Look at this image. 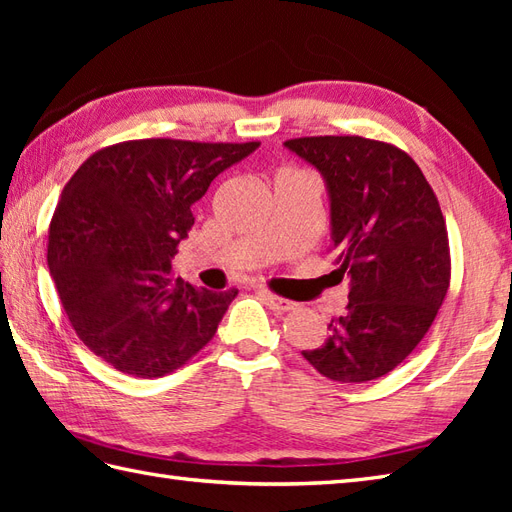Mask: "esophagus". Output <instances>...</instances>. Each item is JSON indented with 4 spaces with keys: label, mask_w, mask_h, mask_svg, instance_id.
<instances>
[{
    "label": "esophagus",
    "mask_w": 512,
    "mask_h": 512,
    "mask_svg": "<svg viewBox=\"0 0 512 512\" xmlns=\"http://www.w3.org/2000/svg\"><path fill=\"white\" fill-rule=\"evenodd\" d=\"M262 297L266 301V306L270 310H275V312H292V310H297V306H299V303L284 299L279 295H273V292H268V290H262Z\"/></svg>",
    "instance_id": "1"
}]
</instances>
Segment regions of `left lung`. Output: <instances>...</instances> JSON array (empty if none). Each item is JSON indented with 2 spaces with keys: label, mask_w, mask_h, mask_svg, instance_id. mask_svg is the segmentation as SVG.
Returning a JSON list of instances; mask_svg holds the SVG:
<instances>
[{
  "label": "left lung",
  "mask_w": 512,
  "mask_h": 512,
  "mask_svg": "<svg viewBox=\"0 0 512 512\" xmlns=\"http://www.w3.org/2000/svg\"><path fill=\"white\" fill-rule=\"evenodd\" d=\"M286 147L317 167L330 191L332 246L350 275V303L303 358L336 383L389 374L429 332L451 284L440 202L400 147L363 136H303Z\"/></svg>",
  "instance_id": "left-lung-1"
}]
</instances>
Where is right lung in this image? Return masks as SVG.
I'll use <instances>...</instances> for the list:
<instances>
[{
  "label": "right lung",
  "instance_id": "1",
  "mask_svg": "<svg viewBox=\"0 0 512 512\" xmlns=\"http://www.w3.org/2000/svg\"><path fill=\"white\" fill-rule=\"evenodd\" d=\"M259 147L176 138L103 147L63 187L48 231V266L76 336L114 369L160 378L209 343L237 295L171 275L215 176Z\"/></svg>",
  "mask_w": 512,
  "mask_h": 512
}]
</instances>
